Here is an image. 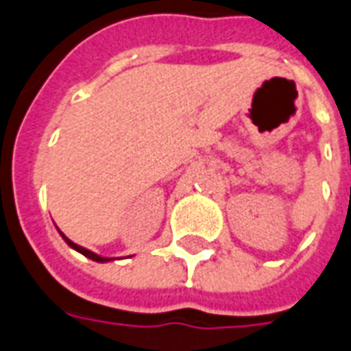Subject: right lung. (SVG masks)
<instances>
[{"label": "right lung", "mask_w": 351, "mask_h": 351, "mask_svg": "<svg viewBox=\"0 0 351 351\" xmlns=\"http://www.w3.org/2000/svg\"><path fill=\"white\" fill-rule=\"evenodd\" d=\"M60 234H62V232H60ZM62 238H64L65 243H67V245L71 247V249H75V251H78V252H80V254H84V256H86V258H89V260H93V262L104 263V262H110V260H111V258L99 256V254H95V252H91V251H89V249H84V247L77 245V243H73V241L69 240V238H67V236L62 234Z\"/></svg>", "instance_id": "right-lung-1"}]
</instances>
